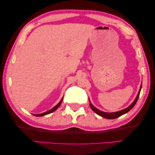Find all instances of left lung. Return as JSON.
<instances>
[{"label":"left lung","instance_id":"1","mask_svg":"<svg viewBox=\"0 0 155 155\" xmlns=\"http://www.w3.org/2000/svg\"><path fill=\"white\" fill-rule=\"evenodd\" d=\"M141 86H142V82H141V87L140 88H139V92H138V94L137 95L136 98L135 99V100L133 101V102L131 104L127 107L125 109H123V110H120V111H117V112H113V113H106V112H103V111H101L100 110H99L97 108H95L94 106H93L92 104H91V101L89 100V102H90V107L91 108V109L94 111V112L97 114L98 115H100L101 117H102L104 118H106V119H115V118H117L121 116L122 115H124V114L127 113L129 110H131L132 108H133V106L135 105V104L137 103V100L139 98V93H140V91L141 89Z\"/></svg>","mask_w":155,"mask_h":155}]
</instances>
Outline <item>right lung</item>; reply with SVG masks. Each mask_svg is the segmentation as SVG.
<instances>
[{"mask_svg": "<svg viewBox=\"0 0 155 155\" xmlns=\"http://www.w3.org/2000/svg\"><path fill=\"white\" fill-rule=\"evenodd\" d=\"M62 100H63V98L61 99V100L60 101V102L58 103L56 106H55L54 108H52L51 109V110L47 111V112H45V113H40V114H33V115H35V116H37V117H42V116H45V115H48V114H50V113H53V112H54V111H55V110H56V109L60 106L61 103H62Z\"/></svg>", "mask_w": 155, "mask_h": 155, "instance_id": "obj_1", "label": "right lung"}]
</instances>
